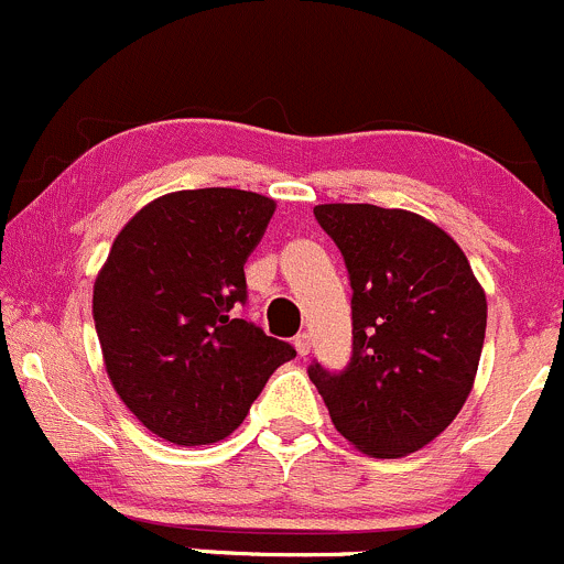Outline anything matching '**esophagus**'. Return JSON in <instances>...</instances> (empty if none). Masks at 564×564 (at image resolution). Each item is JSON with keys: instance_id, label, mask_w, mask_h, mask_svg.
Listing matches in <instances>:
<instances>
[{"instance_id": "esophagus-1", "label": "esophagus", "mask_w": 564, "mask_h": 564, "mask_svg": "<svg viewBox=\"0 0 564 564\" xmlns=\"http://www.w3.org/2000/svg\"><path fill=\"white\" fill-rule=\"evenodd\" d=\"M293 345H295V350H299V356H306V354H310V348H312V337L306 332H299V334H295Z\"/></svg>"}]
</instances>
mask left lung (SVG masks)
Segmentation results:
<instances>
[{
  "label": "left lung",
  "mask_w": 564,
  "mask_h": 564,
  "mask_svg": "<svg viewBox=\"0 0 564 564\" xmlns=\"http://www.w3.org/2000/svg\"><path fill=\"white\" fill-rule=\"evenodd\" d=\"M350 274L354 359L310 367L334 427L372 458L431 444L469 398L488 301L464 249L420 214L367 203L315 205Z\"/></svg>",
  "instance_id": "1"
}]
</instances>
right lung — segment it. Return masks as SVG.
I'll list each match as a JSON object with an SVG mask.
<instances>
[{
    "label": "right lung",
    "instance_id": "1",
    "mask_svg": "<svg viewBox=\"0 0 564 564\" xmlns=\"http://www.w3.org/2000/svg\"><path fill=\"white\" fill-rule=\"evenodd\" d=\"M271 197L192 188L126 221L93 284L106 376L126 409L164 442L230 436L293 345L236 317L243 263L274 216Z\"/></svg>",
    "mask_w": 564,
    "mask_h": 564
}]
</instances>
